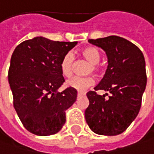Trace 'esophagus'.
<instances>
[{
	"label": "esophagus",
	"instance_id": "34e87169",
	"mask_svg": "<svg viewBox=\"0 0 154 154\" xmlns=\"http://www.w3.org/2000/svg\"><path fill=\"white\" fill-rule=\"evenodd\" d=\"M85 92H83V91H77V96H80V95H85Z\"/></svg>",
	"mask_w": 154,
	"mask_h": 154
}]
</instances>
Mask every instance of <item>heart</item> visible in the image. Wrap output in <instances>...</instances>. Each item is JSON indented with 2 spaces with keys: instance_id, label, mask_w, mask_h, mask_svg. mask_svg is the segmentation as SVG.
<instances>
[{
  "instance_id": "1",
  "label": "heart",
  "mask_w": 154,
  "mask_h": 154,
  "mask_svg": "<svg viewBox=\"0 0 154 154\" xmlns=\"http://www.w3.org/2000/svg\"><path fill=\"white\" fill-rule=\"evenodd\" d=\"M81 55L83 57L86 59L88 62L91 63V66L89 71L98 72L100 70L99 62L101 59V55L98 50L95 47H86L81 50ZM74 63H75V56L73 53L68 52L66 53L60 63V69L63 76L65 77H70L73 75L74 69ZM95 83L93 77H75L72 79L66 82V86L72 88L78 91H84L89 87L92 86Z\"/></svg>"
}]
</instances>
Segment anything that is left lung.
I'll return each instance as SVG.
<instances>
[{"label":"left lung","mask_w":154,"mask_h":154,"mask_svg":"<svg viewBox=\"0 0 154 154\" xmlns=\"http://www.w3.org/2000/svg\"><path fill=\"white\" fill-rule=\"evenodd\" d=\"M100 47L108 57V67L95 91L87 92L90 104L85 119L91 131L99 135L114 136L125 131L135 119L141 107L146 85V62L142 51L132 42L117 35L89 39ZM111 93L108 99L96 91Z\"/></svg>","instance_id":"obj_1"}]
</instances>
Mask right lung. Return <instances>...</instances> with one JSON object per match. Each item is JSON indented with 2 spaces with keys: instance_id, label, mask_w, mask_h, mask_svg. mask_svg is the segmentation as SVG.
Returning a JSON list of instances; mask_svg holds the SVG:
<instances>
[{
  "instance_id": "obj_1",
  "label": "right lung",
  "mask_w": 154,
  "mask_h": 154,
  "mask_svg": "<svg viewBox=\"0 0 154 154\" xmlns=\"http://www.w3.org/2000/svg\"><path fill=\"white\" fill-rule=\"evenodd\" d=\"M77 42L51 41L37 36L14 50L8 69L13 104L23 126L33 134L49 136L64 125L65 111L77 100V91L67 88L60 69L63 57Z\"/></svg>"
}]
</instances>
